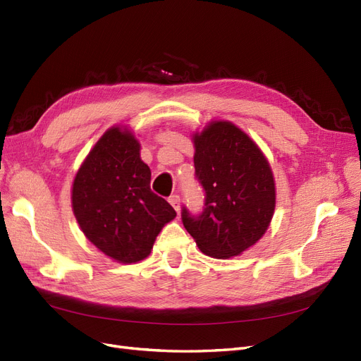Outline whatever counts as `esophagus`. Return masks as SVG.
<instances>
[{
	"mask_svg": "<svg viewBox=\"0 0 361 361\" xmlns=\"http://www.w3.org/2000/svg\"><path fill=\"white\" fill-rule=\"evenodd\" d=\"M169 203H170L173 207H175V210H176L178 214L180 212V197H179V195H176V194L170 195V197H169Z\"/></svg>",
	"mask_w": 361,
	"mask_h": 361,
	"instance_id": "34e87169",
	"label": "esophagus"
}]
</instances>
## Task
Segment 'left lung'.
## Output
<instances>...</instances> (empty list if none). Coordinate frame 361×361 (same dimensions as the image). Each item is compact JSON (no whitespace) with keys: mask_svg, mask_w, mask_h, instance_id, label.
Listing matches in <instances>:
<instances>
[{"mask_svg":"<svg viewBox=\"0 0 361 361\" xmlns=\"http://www.w3.org/2000/svg\"><path fill=\"white\" fill-rule=\"evenodd\" d=\"M195 178L204 190L203 212L185 206L182 222L209 257L240 255L266 233L276 191L269 161L240 128L214 121L194 134Z\"/></svg>","mask_w":361,"mask_h":361,"instance_id":"1","label":"left lung"}]
</instances>
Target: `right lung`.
<instances>
[{
    "mask_svg": "<svg viewBox=\"0 0 361 361\" xmlns=\"http://www.w3.org/2000/svg\"><path fill=\"white\" fill-rule=\"evenodd\" d=\"M73 212L98 250L130 264L151 254L158 233L176 216L151 191V169L127 128L111 127L85 158L71 191Z\"/></svg>",
    "mask_w": 361,
    "mask_h": 361,
    "instance_id": "1",
    "label": "right lung"
}]
</instances>
